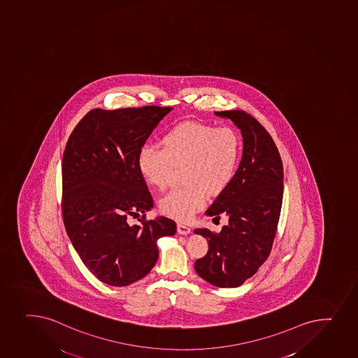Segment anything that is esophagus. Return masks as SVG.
<instances>
[{
  "label": "esophagus",
  "instance_id": "1",
  "mask_svg": "<svg viewBox=\"0 0 358 358\" xmlns=\"http://www.w3.org/2000/svg\"><path fill=\"white\" fill-rule=\"evenodd\" d=\"M177 231L178 234H184V236H186V234H188L189 232H191V229H189L188 226L184 225V224H177Z\"/></svg>",
  "mask_w": 358,
  "mask_h": 358
}]
</instances>
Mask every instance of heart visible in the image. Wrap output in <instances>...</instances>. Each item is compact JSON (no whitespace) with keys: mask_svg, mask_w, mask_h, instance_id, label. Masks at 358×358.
I'll return each mask as SVG.
<instances>
[{"mask_svg":"<svg viewBox=\"0 0 358 358\" xmlns=\"http://www.w3.org/2000/svg\"><path fill=\"white\" fill-rule=\"evenodd\" d=\"M162 148L145 145L136 165L152 187L165 188L173 169L182 167L185 188L162 196L159 210L178 222H187L206 203V193L217 196L232 182L241 157V140L234 128L201 122H181L162 136Z\"/></svg>","mask_w":358,"mask_h":358,"instance_id":"1","label":"heart"}]
</instances>
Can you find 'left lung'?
<instances>
[{"label":"left lung","instance_id":"8db88e82","mask_svg":"<svg viewBox=\"0 0 358 358\" xmlns=\"http://www.w3.org/2000/svg\"><path fill=\"white\" fill-rule=\"evenodd\" d=\"M229 117L244 138V153L234 180L206 215L229 218L219 234L203 229L206 256L194 264L196 273L218 287H237L252 277L271 252L282 201V162L278 148L256 117L241 109L215 112Z\"/></svg>","mask_w":358,"mask_h":358}]
</instances>
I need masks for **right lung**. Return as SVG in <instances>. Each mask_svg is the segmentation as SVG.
I'll list each match as a JSON object with an SVG mask.
<instances>
[{
	"instance_id": "obj_1",
	"label": "right lung",
	"mask_w": 358,
	"mask_h": 358,
	"mask_svg": "<svg viewBox=\"0 0 358 358\" xmlns=\"http://www.w3.org/2000/svg\"><path fill=\"white\" fill-rule=\"evenodd\" d=\"M172 107L95 108L76 124L62 158L61 210L64 227L87 268L105 284L127 286L148 275L157 241L173 236L172 219H146L153 198L136 159ZM141 214L140 226L129 216Z\"/></svg>"
}]
</instances>
